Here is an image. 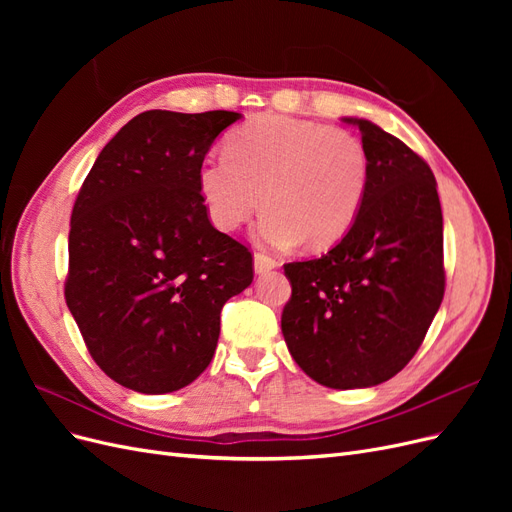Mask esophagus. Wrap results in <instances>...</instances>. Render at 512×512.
Segmentation results:
<instances>
[{"label": "esophagus", "instance_id": "esophagus-1", "mask_svg": "<svg viewBox=\"0 0 512 512\" xmlns=\"http://www.w3.org/2000/svg\"><path fill=\"white\" fill-rule=\"evenodd\" d=\"M275 267H277V260L273 256H269L265 252H256L254 254V269H256V273H267V271H271Z\"/></svg>", "mask_w": 512, "mask_h": 512}]
</instances>
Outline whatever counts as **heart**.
<instances>
[{"label":"heart","mask_w":512,"mask_h":512,"mask_svg":"<svg viewBox=\"0 0 512 512\" xmlns=\"http://www.w3.org/2000/svg\"><path fill=\"white\" fill-rule=\"evenodd\" d=\"M371 183L365 143L344 128L258 115L232 130L226 151L198 162L196 185L215 228H241L265 205L258 237L269 245L327 250L342 241Z\"/></svg>","instance_id":"heart-1"}]
</instances>
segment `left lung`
<instances>
[{"instance_id": "left-lung-1", "label": "left lung", "mask_w": 512, "mask_h": 512, "mask_svg": "<svg viewBox=\"0 0 512 512\" xmlns=\"http://www.w3.org/2000/svg\"><path fill=\"white\" fill-rule=\"evenodd\" d=\"M371 183L348 235L314 260L288 262L282 333L292 359L329 389H365L404 369L444 297L442 209L429 164L367 119Z\"/></svg>"}]
</instances>
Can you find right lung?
<instances>
[{
    "label": "right lung",
    "instance_id": "add662e5",
    "mask_svg": "<svg viewBox=\"0 0 512 512\" xmlns=\"http://www.w3.org/2000/svg\"><path fill=\"white\" fill-rule=\"evenodd\" d=\"M239 117L136 115L74 200L66 303L91 359L136 393H173L203 374L224 303L254 280L252 252L211 226L196 185L200 158Z\"/></svg>",
    "mask_w": 512,
    "mask_h": 512
}]
</instances>
